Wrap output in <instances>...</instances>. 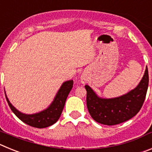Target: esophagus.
Masks as SVG:
<instances>
[{
    "label": "esophagus",
    "instance_id": "obj_1",
    "mask_svg": "<svg viewBox=\"0 0 152 152\" xmlns=\"http://www.w3.org/2000/svg\"><path fill=\"white\" fill-rule=\"evenodd\" d=\"M80 80H81V82L83 83V84H84V83H86L87 82V77H85V76H84V75H82V76H81V78H80Z\"/></svg>",
    "mask_w": 152,
    "mask_h": 152
}]
</instances>
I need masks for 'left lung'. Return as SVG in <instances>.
<instances>
[{"instance_id":"1","label":"left lung","mask_w":152,"mask_h":152,"mask_svg":"<svg viewBox=\"0 0 152 152\" xmlns=\"http://www.w3.org/2000/svg\"><path fill=\"white\" fill-rule=\"evenodd\" d=\"M148 87V72L145 74L136 88L126 94L113 98H103L85 85L87 107L91 117L99 123L113 126L126 122L135 116L142 107Z\"/></svg>"}]
</instances>
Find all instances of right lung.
<instances>
[{
  "mask_svg": "<svg viewBox=\"0 0 152 152\" xmlns=\"http://www.w3.org/2000/svg\"><path fill=\"white\" fill-rule=\"evenodd\" d=\"M72 87H73V80H70L64 81L61 84V88L57 92L54 100L50 105L42 111L33 114L23 113L20 111L17 110L12 105L7 98L5 91L4 93L8 105L11 109L13 113L15 114L21 121L33 127L42 129L52 126L58 120L64 109L67 97L71 90L72 89Z\"/></svg>",
  "mask_w": 152,
  "mask_h": 152,
  "instance_id": "right-lung-1",
  "label": "right lung"
}]
</instances>
